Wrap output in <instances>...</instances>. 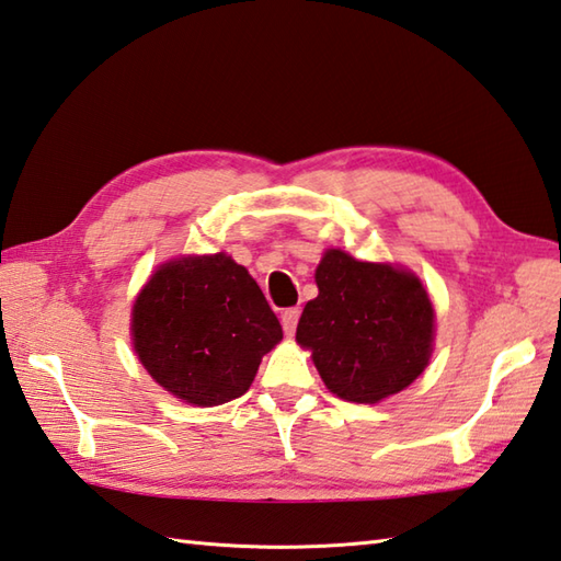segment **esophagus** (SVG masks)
I'll list each match as a JSON object with an SVG mask.
<instances>
[{"label":"esophagus","instance_id":"34e87169","mask_svg":"<svg viewBox=\"0 0 561 561\" xmlns=\"http://www.w3.org/2000/svg\"><path fill=\"white\" fill-rule=\"evenodd\" d=\"M299 316H301V309H287L282 313V328L289 337L296 333V323H299Z\"/></svg>","mask_w":561,"mask_h":561}]
</instances>
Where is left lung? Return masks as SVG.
Masks as SVG:
<instances>
[{
    "label": "left lung",
    "instance_id": "left-lung-1",
    "mask_svg": "<svg viewBox=\"0 0 561 561\" xmlns=\"http://www.w3.org/2000/svg\"><path fill=\"white\" fill-rule=\"evenodd\" d=\"M316 284L296 343L311 350L318 375L337 399L379 403L423 375L435 311L413 272L325 250Z\"/></svg>",
    "mask_w": 561,
    "mask_h": 561
}]
</instances>
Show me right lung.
<instances>
[{"mask_svg": "<svg viewBox=\"0 0 561 561\" xmlns=\"http://www.w3.org/2000/svg\"><path fill=\"white\" fill-rule=\"evenodd\" d=\"M130 335L164 391L208 409L243 397L282 325L248 270L216 252L160 265L134 304Z\"/></svg>", "mask_w": 561, "mask_h": 561, "instance_id": "add662e5", "label": "right lung"}]
</instances>
